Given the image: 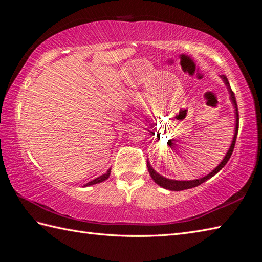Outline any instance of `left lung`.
<instances>
[{"mask_svg":"<svg viewBox=\"0 0 262 262\" xmlns=\"http://www.w3.org/2000/svg\"><path fill=\"white\" fill-rule=\"evenodd\" d=\"M221 77H222V79L224 80L225 85L228 86V89H229V91H230L231 101H232V103H233V105H234V108H235V116H236V120H235V121H236V123H235V133H234L233 140H232L231 147H230V149H229V151H228V154L225 155L224 159H223L222 161H221V164H220L216 168H215V169H214L211 173H208L207 176L203 177V178H200V179H195V180H187V182H185V180H172V179L165 178L164 176L159 175L158 172H156V171L152 169V167L150 166V162L147 161L148 171H149V173H150L151 178L154 179V182H155L156 184H158L159 186H161V187H164V188H166V189H169V190H184V189H188V188L196 187V186L201 185L202 183L206 182L207 179H210L211 177H213V176L215 175V173H217V172H219L221 169H222V168L226 165V162L229 161L230 157H231L232 152H233V150H234L236 137H237V131H239V111H237V104H236V100H235V95H234L233 91L231 90L228 78H226L225 75H222V76H221Z\"/></svg>","mask_w":262,"mask_h":262,"instance_id":"1","label":"left lung"}]
</instances>
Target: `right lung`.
I'll return each instance as SVG.
<instances>
[{
  "label": "right lung",
  "mask_w": 262,
  "mask_h": 262,
  "mask_svg": "<svg viewBox=\"0 0 262 262\" xmlns=\"http://www.w3.org/2000/svg\"><path fill=\"white\" fill-rule=\"evenodd\" d=\"M110 173H111V169H108V170H107L105 173H104V175H102V176H100V177H97L96 179L92 180V182H90V183L85 184L84 186H90V185H94V184H97V183L104 182V180H106V179L110 177Z\"/></svg>",
  "instance_id": "1"
}]
</instances>
